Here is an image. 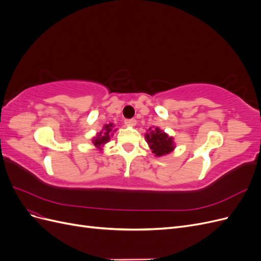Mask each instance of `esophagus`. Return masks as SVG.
<instances>
[{"mask_svg": "<svg viewBox=\"0 0 261 261\" xmlns=\"http://www.w3.org/2000/svg\"><path fill=\"white\" fill-rule=\"evenodd\" d=\"M136 123H137V121L135 120V118H130V120H126L125 121V125L130 126V127H133V126H135Z\"/></svg>", "mask_w": 261, "mask_h": 261, "instance_id": "obj_1", "label": "esophagus"}]
</instances>
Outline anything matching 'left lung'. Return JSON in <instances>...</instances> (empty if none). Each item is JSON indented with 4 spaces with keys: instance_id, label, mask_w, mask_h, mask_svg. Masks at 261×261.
<instances>
[{
    "instance_id": "8db88e82",
    "label": "left lung",
    "mask_w": 261,
    "mask_h": 261,
    "mask_svg": "<svg viewBox=\"0 0 261 261\" xmlns=\"http://www.w3.org/2000/svg\"><path fill=\"white\" fill-rule=\"evenodd\" d=\"M145 138L149 148L155 156H162L171 153L175 149L174 138L168 135L159 127H150L145 134Z\"/></svg>"
}]
</instances>
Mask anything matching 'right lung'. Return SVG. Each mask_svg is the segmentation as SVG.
<instances>
[{
    "label": "right lung",
    "mask_w": 261,
    "mask_h": 261,
    "mask_svg": "<svg viewBox=\"0 0 261 261\" xmlns=\"http://www.w3.org/2000/svg\"><path fill=\"white\" fill-rule=\"evenodd\" d=\"M117 128H115V126L113 123L106 124L103 127H102L101 132L97 133V135L94 136L91 141L94 145V147L98 148L99 150H103V147L106 144H108L110 141V137L113 136L114 132H116Z\"/></svg>",
    "instance_id": "obj_1"
}]
</instances>
